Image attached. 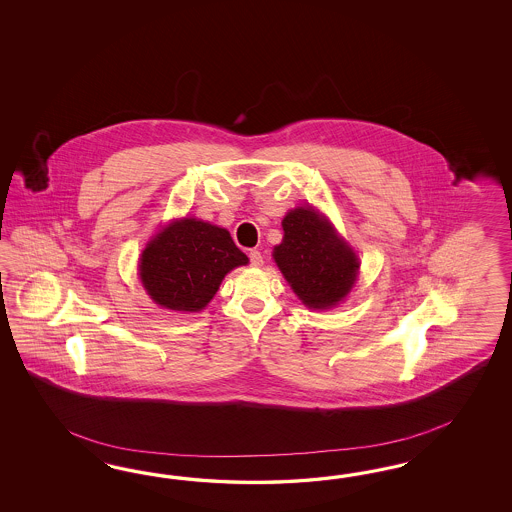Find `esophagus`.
Listing matches in <instances>:
<instances>
[{"mask_svg":"<svg viewBox=\"0 0 512 512\" xmlns=\"http://www.w3.org/2000/svg\"><path fill=\"white\" fill-rule=\"evenodd\" d=\"M249 263H251V266H261L263 264V253L257 251V249H251L249 251Z\"/></svg>","mask_w":512,"mask_h":512,"instance_id":"34e87169","label":"esophagus"}]
</instances>
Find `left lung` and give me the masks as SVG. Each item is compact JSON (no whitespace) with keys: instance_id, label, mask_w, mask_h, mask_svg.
I'll list each match as a JSON object with an SVG mask.
<instances>
[{"instance_id":"obj_1","label":"left lung","mask_w":512,"mask_h":512,"mask_svg":"<svg viewBox=\"0 0 512 512\" xmlns=\"http://www.w3.org/2000/svg\"><path fill=\"white\" fill-rule=\"evenodd\" d=\"M283 242L274 259L296 296L313 310L341 302L357 279L355 251L313 208H295L283 219Z\"/></svg>"}]
</instances>
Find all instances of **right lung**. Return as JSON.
Returning <instances> with one entry per match:
<instances>
[{"label": "right lung", "mask_w": 512, "mask_h": 512, "mask_svg": "<svg viewBox=\"0 0 512 512\" xmlns=\"http://www.w3.org/2000/svg\"><path fill=\"white\" fill-rule=\"evenodd\" d=\"M248 264L229 231L199 219L165 227L140 257V279L155 304L176 311H201L214 298L221 279Z\"/></svg>", "instance_id": "add662e5"}]
</instances>
